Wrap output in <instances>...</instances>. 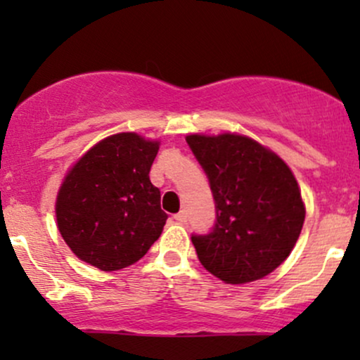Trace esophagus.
<instances>
[{
  "label": "esophagus",
  "mask_w": 360,
  "mask_h": 360,
  "mask_svg": "<svg viewBox=\"0 0 360 360\" xmlns=\"http://www.w3.org/2000/svg\"><path fill=\"white\" fill-rule=\"evenodd\" d=\"M174 220L179 221V223H186V220H188V213H186L184 210H183V212H179L177 214H174Z\"/></svg>",
  "instance_id": "obj_1"
}]
</instances>
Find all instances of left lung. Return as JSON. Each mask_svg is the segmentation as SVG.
<instances>
[{"label":"left lung","mask_w":360,"mask_h":360,"mask_svg":"<svg viewBox=\"0 0 360 360\" xmlns=\"http://www.w3.org/2000/svg\"><path fill=\"white\" fill-rule=\"evenodd\" d=\"M208 177L214 223L191 240L205 269L229 284L267 276L286 260L304 221L295 176L278 155L242 135H189Z\"/></svg>","instance_id":"8db88e82"}]
</instances>
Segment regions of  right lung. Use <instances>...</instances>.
Instances as JSON below:
<instances>
[{
  "mask_svg": "<svg viewBox=\"0 0 360 360\" xmlns=\"http://www.w3.org/2000/svg\"><path fill=\"white\" fill-rule=\"evenodd\" d=\"M159 143L118 134L96 143L71 169L57 196L59 232L81 260L101 271L131 266L166 225L150 183Z\"/></svg>",
  "mask_w": 360,
  "mask_h": 360,
  "instance_id": "right-lung-1",
  "label": "right lung"
}]
</instances>
